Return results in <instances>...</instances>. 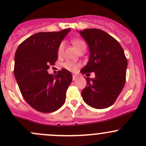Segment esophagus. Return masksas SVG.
I'll return each instance as SVG.
<instances>
[{
	"label": "esophagus",
	"mask_w": 146,
	"mask_h": 146,
	"mask_svg": "<svg viewBox=\"0 0 146 146\" xmlns=\"http://www.w3.org/2000/svg\"><path fill=\"white\" fill-rule=\"evenodd\" d=\"M77 80V76L76 75H73V80Z\"/></svg>",
	"instance_id": "1"
}]
</instances>
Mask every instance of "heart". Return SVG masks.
<instances>
[{"label": "heart", "mask_w": 146, "mask_h": 146, "mask_svg": "<svg viewBox=\"0 0 146 146\" xmlns=\"http://www.w3.org/2000/svg\"><path fill=\"white\" fill-rule=\"evenodd\" d=\"M72 43H73V46H75V48H76V50L78 51V52L82 51V50H85L86 49V44L84 42L83 40L80 39H74L72 41ZM65 48V42H61L59 44L58 46V49H57V52H58V56L62 55L63 53H64ZM64 68L67 70H70V71L74 72L76 71L78 69V68L80 66V65L76 64L74 62H72V61H66V63L64 64Z\"/></svg>", "instance_id": "b5f03b06"}]
</instances>
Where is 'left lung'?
I'll return each instance as SVG.
<instances>
[{"label": "left lung", "instance_id": "left-lung-1", "mask_svg": "<svg viewBox=\"0 0 146 146\" xmlns=\"http://www.w3.org/2000/svg\"><path fill=\"white\" fill-rule=\"evenodd\" d=\"M80 35L90 49L89 61L80 72L95 74V78H86L82 99L93 108H107L114 104L126 82L128 62L124 51L114 37L101 29H85Z\"/></svg>", "mask_w": 146, "mask_h": 146}]
</instances>
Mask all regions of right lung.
Listing matches in <instances>:
<instances>
[{"instance_id": "add662e5", "label": "right lung", "mask_w": 146, "mask_h": 146, "mask_svg": "<svg viewBox=\"0 0 146 146\" xmlns=\"http://www.w3.org/2000/svg\"><path fill=\"white\" fill-rule=\"evenodd\" d=\"M70 31L39 32L22 42L15 54L14 75L22 95L40 112L56 111L64 104L72 75L61 69L55 76L48 74L58 58V46Z\"/></svg>"}]
</instances>
